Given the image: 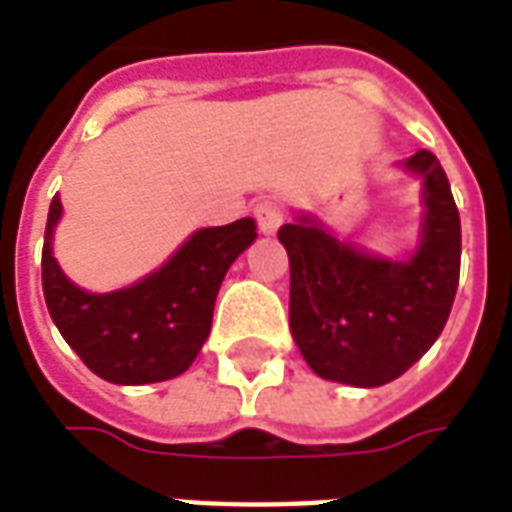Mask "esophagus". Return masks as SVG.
Masks as SVG:
<instances>
[{"mask_svg":"<svg viewBox=\"0 0 512 512\" xmlns=\"http://www.w3.org/2000/svg\"><path fill=\"white\" fill-rule=\"evenodd\" d=\"M255 219H257V227H260V233L274 235L279 230V224H282V208H279L277 202H271V200L257 202Z\"/></svg>","mask_w":512,"mask_h":512,"instance_id":"34e87169","label":"esophagus"}]
</instances>
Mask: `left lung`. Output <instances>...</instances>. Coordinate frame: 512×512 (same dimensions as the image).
Listing matches in <instances>:
<instances>
[{
	"label": "left lung",
	"mask_w": 512,
	"mask_h": 512,
	"mask_svg": "<svg viewBox=\"0 0 512 512\" xmlns=\"http://www.w3.org/2000/svg\"><path fill=\"white\" fill-rule=\"evenodd\" d=\"M397 167L422 183L417 246L386 257L340 241L310 213L282 224L290 257V334L315 376L384 386L428 354L450 318L461 274V219L439 158Z\"/></svg>",
	"instance_id": "1"
}]
</instances>
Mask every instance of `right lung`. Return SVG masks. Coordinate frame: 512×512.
<instances>
[{"label":"right lung","instance_id":"right-lung-1","mask_svg":"<svg viewBox=\"0 0 512 512\" xmlns=\"http://www.w3.org/2000/svg\"><path fill=\"white\" fill-rule=\"evenodd\" d=\"M60 219L57 194L43 241V296L65 343L109 384H156L186 373L211 334L227 268L255 244V219L194 230L161 266L109 293L84 290L65 277L54 257Z\"/></svg>","mask_w":512,"mask_h":512}]
</instances>
